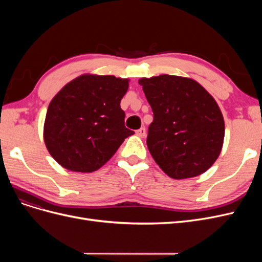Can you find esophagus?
<instances>
[{"label":"esophagus","mask_w":262,"mask_h":262,"mask_svg":"<svg viewBox=\"0 0 262 262\" xmlns=\"http://www.w3.org/2000/svg\"><path fill=\"white\" fill-rule=\"evenodd\" d=\"M137 136L140 138H144L146 136V130L145 128H141L139 130H137Z\"/></svg>","instance_id":"obj_1"}]
</instances>
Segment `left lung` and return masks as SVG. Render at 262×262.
I'll list each match as a JSON object with an SVG mask.
<instances>
[{"label": "left lung", "instance_id": "1", "mask_svg": "<svg viewBox=\"0 0 262 262\" xmlns=\"http://www.w3.org/2000/svg\"><path fill=\"white\" fill-rule=\"evenodd\" d=\"M153 110L146 144L162 170L173 179L207 171L224 142L221 109L209 92L189 77L163 74L140 78Z\"/></svg>", "mask_w": 262, "mask_h": 262}]
</instances>
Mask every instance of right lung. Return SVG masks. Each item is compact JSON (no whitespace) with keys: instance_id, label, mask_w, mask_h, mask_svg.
<instances>
[{"instance_id":"obj_1","label":"right lung","mask_w":262,"mask_h":262,"mask_svg":"<svg viewBox=\"0 0 262 262\" xmlns=\"http://www.w3.org/2000/svg\"><path fill=\"white\" fill-rule=\"evenodd\" d=\"M128 78L83 74L55 95L47 110L43 140L62 167L92 172L114 156L124 139L134 134L124 125L120 101Z\"/></svg>"}]
</instances>
